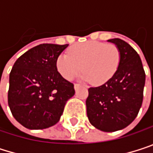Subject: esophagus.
Returning <instances> with one entry per match:
<instances>
[{"label":"esophagus","instance_id":"obj_1","mask_svg":"<svg viewBox=\"0 0 153 153\" xmlns=\"http://www.w3.org/2000/svg\"><path fill=\"white\" fill-rule=\"evenodd\" d=\"M79 88H80V85L79 84H74V89L75 90H78Z\"/></svg>","mask_w":153,"mask_h":153}]
</instances>
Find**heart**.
I'll return each instance as SVG.
<instances>
[{
	"mask_svg": "<svg viewBox=\"0 0 153 153\" xmlns=\"http://www.w3.org/2000/svg\"><path fill=\"white\" fill-rule=\"evenodd\" d=\"M120 59L119 48L111 44L88 41L70 48L69 53L61 54L56 59V68L66 79H72L84 71L80 79L96 86L107 82L116 73Z\"/></svg>",
	"mask_w": 153,
	"mask_h": 153,
	"instance_id": "heart-1",
	"label": "heart"
}]
</instances>
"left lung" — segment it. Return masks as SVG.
<instances>
[{
  "instance_id": "left-lung-1",
  "label": "left lung",
  "mask_w": 153,
  "mask_h": 153,
  "mask_svg": "<svg viewBox=\"0 0 153 153\" xmlns=\"http://www.w3.org/2000/svg\"><path fill=\"white\" fill-rule=\"evenodd\" d=\"M107 42L115 44L120 59L114 75L105 84L88 88L87 115L96 128L114 132L128 127L142 106L145 73L137 52L123 40Z\"/></svg>"
}]
</instances>
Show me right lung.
<instances>
[{"instance_id":"add662e5","label":"right lung","mask_w":153,"mask_h":153,"mask_svg":"<svg viewBox=\"0 0 153 153\" xmlns=\"http://www.w3.org/2000/svg\"><path fill=\"white\" fill-rule=\"evenodd\" d=\"M68 47L41 44L24 53L10 74L8 103L16 120L29 129L56 124L74 96V84L57 72L56 59Z\"/></svg>"}]
</instances>
